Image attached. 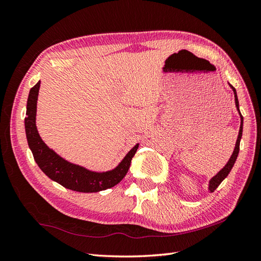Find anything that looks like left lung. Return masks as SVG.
Segmentation results:
<instances>
[{"instance_id":"left-lung-1","label":"left lung","mask_w":261,"mask_h":261,"mask_svg":"<svg viewBox=\"0 0 261 261\" xmlns=\"http://www.w3.org/2000/svg\"><path fill=\"white\" fill-rule=\"evenodd\" d=\"M229 84V83H228ZM229 87L231 88V90H233L234 92V96H235V105H236V109L238 111V114H239V117H241V127H239V132H238V136H237V140H236V144H235V148H234V151L233 153H231V156L229 158V160L227 161V164L225 165V167L223 169H221L220 171H218L214 177L210 180L208 182V191L210 192H214V190L221 185L222 181L227 177L228 173L230 172L231 168H233L235 161L237 159V156H238V152H239V144H241V139H242V136H243V123H244V117L243 115L241 114V111H239V103H238V97H237V93H236V90L235 88L231 86V84H229Z\"/></svg>"}]
</instances>
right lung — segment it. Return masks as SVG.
Returning a JSON list of instances; mask_svg holds the SVG:
<instances>
[{"mask_svg":"<svg viewBox=\"0 0 261 261\" xmlns=\"http://www.w3.org/2000/svg\"><path fill=\"white\" fill-rule=\"evenodd\" d=\"M40 88L38 81L31 89L27 98L25 133L30 149L38 167L48 178L76 192L92 193L103 191L116 186L127 173L132 158L136 153L139 144H136L114 169L105 172L91 171L89 169L69 163L50 149L39 136L36 126L37 100Z\"/></svg>","mask_w":261,"mask_h":261,"instance_id":"obj_1","label":"right lung"}]
</instances>
